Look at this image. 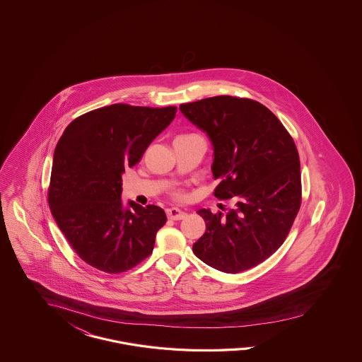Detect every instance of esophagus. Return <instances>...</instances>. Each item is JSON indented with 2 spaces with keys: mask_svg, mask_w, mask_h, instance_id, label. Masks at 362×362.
<instances>
[{
  "mask_svg": "<svg viewBox=\"0 0 362 362\" xmlns=\"http://www.w3.org/2000/svg\"><path fill=\"white\" fill-rule=\"evenodd\" d=\"M165 214H167V218L171 220H182L187 216L186 212H183L182 209H175V207L165 209Z\"/></svg>",
  "mask_w": 362,
  "mask_h": 362,
  "instance_id": "34e87169",
  "label": "esophagus"
}]
</instances>
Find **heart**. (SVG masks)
Returning a JSON list of instances; mask_svg holds the SVG:
<instances>
[{
  "mask_svg": "<svg viewBox=\"0 0 362 362\" xmlns=\"http://www.w3.org/2000/svg\"><path fill=\"white\" fill-rule=\"evenodd\" d=\"M174 197H177V199H183L186 195H185V192L182 189H176L175 192H174Z\"/></svg>",
  "mask_w": 362,
  "mask_h": 362,
  "instance_id": "1",
  "label": "heart"
}]
</instances>
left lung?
<instances>
[{
    "instance_id": "8db88e82",
    "label": "left lung",
    "mask_w": 362,
    "mask_h": 362,
    "mask_svg": "<svg viewBox=\"0 0 362 362\" xmlns=\"http://www.w3.org/2000/svg\"><path fill=\"white\" fill-rule=\"evenodd\" d=\"M187 119L214 146V195L233 202L212 214L199 209L204 235L192 251L209 267L239 274L268 259L284 243L301 206L296 144L283 123L253 99L219 95L180 105Z\"/></svg>"
}]
</instances>
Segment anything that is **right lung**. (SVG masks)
I'll list each match as a JSON object with an SVG mask.
<instances>
[{
    "mask_svg": "<svg viewBox=\"0 0 362 362\" xmlns=\"http://www.w3.org/2000/svg\"><path fill=\"white\" fill-rule=\"evenodd\" d=\"M175 106L115 103L71 122L57 143L47 200L66 240L88 265L121 274L153 253L165 211L122 202V173L175 118Z\"/></svg>",
    "mask_w": 362,
    "mask_h": 362,
    "instance_id": "add662e5",
    "label": "right lung"
}]
</instances>
